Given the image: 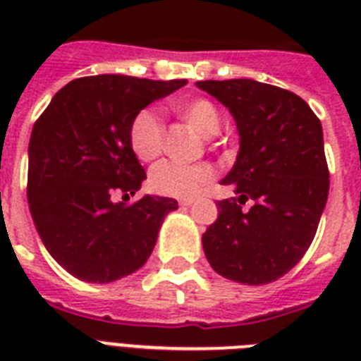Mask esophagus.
I'll return each mask as SVG.
<instances>
[{
	"label": "esophagus",
	"instance_id": "1",
	"mask_svg": "<svg viewBox=\"0 0 361 361\" xmlns=\"http://www.w3.org/2000/svg\"><path fill=\"white\" fill-rule=\"evenodd\" d=\"M180 204H181V206H185V208H187V206H191L192 200H191V198H185V200H180Z\"/></svg>",
	"mask_w": 361,
	"mask_h": 361
}]
</instances>
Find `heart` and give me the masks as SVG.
<instances>
[{
	"label": "heart",
	"mask_w": 361,
	"mask_h": 361,
	"mask_svg": "<svg viewBox=\"0 0 361 361\" xmlns=\"http://www.w3.org/2000/svg\"><path fill=\"white\" fill-rule=\"evenodd\" d=\"M172 109L180 114L192 130L200 136H212L217 133L221 125L219 110L208 99H189V101H176ZM129 142L133 152L140 161H152L161 153L164 144V129L159 118L149 110H144L136 116L129 130ZM212 169L206 164L185 166L178 163H161L153 166L149 172V187L153 191L172 198H192L197 197L209 180Z\"/></svg>",
	"instance_id": "heart-1"
}]
</instances>
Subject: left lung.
Returning <instances> with one entry per match:
<instances>
[{
    "label": "left lung",
    "instance_id": "8db88e82",
    "mask_svg": "<svg viewBox=\"0 0 361 361\" xmlns=\"http://www.w3.org/2000/svg\"><path fill=\"white\" fill-rule=\"evenodd\" d=\"M236 121L240 152L221 180L238 198L217 202L202 234L212 268L243 285H266L290 271L311 245L324 212L330 172L322 125L296 93L249 78L197 82ZM253 200L249 210L240 204Z\"/></svg>",
    "mask_w": 361,
    "mask_h": 361
}]
</instances>
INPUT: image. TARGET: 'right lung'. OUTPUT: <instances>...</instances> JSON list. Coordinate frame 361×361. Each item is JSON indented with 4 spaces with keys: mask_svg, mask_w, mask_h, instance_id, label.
Returning <instances> with one entry per match:
<instances>
[{
    "mask_svg": "<svg viewBox=\"0 0 361 361\" xmlns=\"http://www.w3.org/2000/svg\"><path fill=\"white\" fill-rule=\"evenodd\" d=\"M187 80L125 75L76 78L52 97L27 147V202L41 241L76 279L112 283L152 255L174 198L135 195L146 180L129 142L130 123L147 104Z\"/></svg>",
    "mask_w": 361,
    "mask_h": 361,
    "instance_id": "obj_1",
    "label": "right lung"
}]
</instances>
